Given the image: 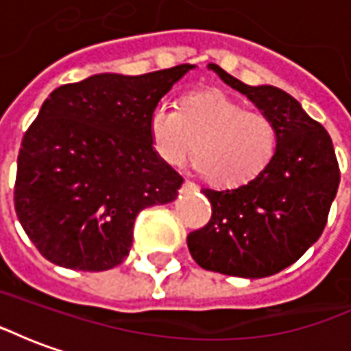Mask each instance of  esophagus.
Here are the masks:
<instances>
[{
    "mask_svg": "<svg viewBox=\"0 0 351 351\" xmlns=\"http://www.w3.org/2000/svg\"><path fill=\"white\" fill-rule=\"evenodd\" d=\"M182 188H184V190H186V191H195V190H197V184H195V182H190V180H186V182H184Z\"/></svg>",
    "mask_w": 351,
    "mask_h": 351,
    "instance_id": "1",
    "label": "esophagus"
}]
</instances>
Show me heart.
<instances>
[{
    "mask_svg": "<svg viewBox=\"0 0 351 351\" xmlns=\"http://www.w3.org/2000/svg\"><path fill=\"white\" fill-rule=\"evenodd\" d=\"M150 137L160 160L171 167L186 163L195 148V167L216 186L254 180L278 148V128L271 116L246 110L216 90L186 97L180 110L158 103L150 114Z\"/></svg>",
    "mask_w": 351,
    "mask_h": 351,
    "instance_id": "1",
    "label": "heart"
}]
</instances>
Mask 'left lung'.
Listing matches in <instances>:
<instances>
[{
	"mask_svg": "<svg viewBox=\"0 0 351 351\" xmlns=\"http://www.w3.org/2000/svg\"><path fill=\"white\" fill-rule=\"evenodd\" d=\"M208 67L271 116L278 128V148L250 182L231 190L203 188L213 216L188 235V248L206 271L265 278L295 263L324 233L339 190V161L329 133L289 93L248 86L220 65Z\"/></svg>",
	"mask_w": 351,
	"mask_h": 351,
	"instance_id": "left-lung-1",
	"label": "left lung"
}]
</instances>
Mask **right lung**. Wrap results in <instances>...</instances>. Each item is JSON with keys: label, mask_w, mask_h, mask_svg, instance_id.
Masks as SVG:
<instances>
[{"label": "right lung", "mask_w": 351, "mask_h": 351, "mask_svg": "<svg viewBox=\"0 0 351 351\" xmlns=\"http://www.w3.org/2000/svg\"><path fill=\"white\" fill-rule=\"evenodd\" d=\"M193 65L101 73L50 93L19 152L14 210L54 265L108 271L130 254L143 208L171 203L182 176L160 160L150 114Z\"/></svg>", "instance_id": "obj_1"}]
</instances>
